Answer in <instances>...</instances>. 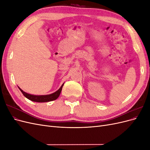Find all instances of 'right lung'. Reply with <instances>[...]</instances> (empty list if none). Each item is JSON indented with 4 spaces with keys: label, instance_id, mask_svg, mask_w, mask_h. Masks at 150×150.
<instances>
[{
    "label": "right lung",
    "instance_id": "right-lung-1",
    "mask_svg": "<svg viewBox=\"0 0 150 150\" xmlns=\"http://www.w3.org/2000/svg\"><path fill=\"white\" fill-rule=\"evenodd\" d=\"M63 85H64V84L61 86V87L56 92L49 95H42V96H35V95H32L28 93H26L24 91H22L21 88H19L21 90L22 93L23 94L24 96L28 99H29V100H31L32 101H34V102L44 103V102H49V101H54L55 100V99H56L59 96Z\"/></svg>",
    "mask_w": 150,
    "mask_h": 150
}]
</instances>
